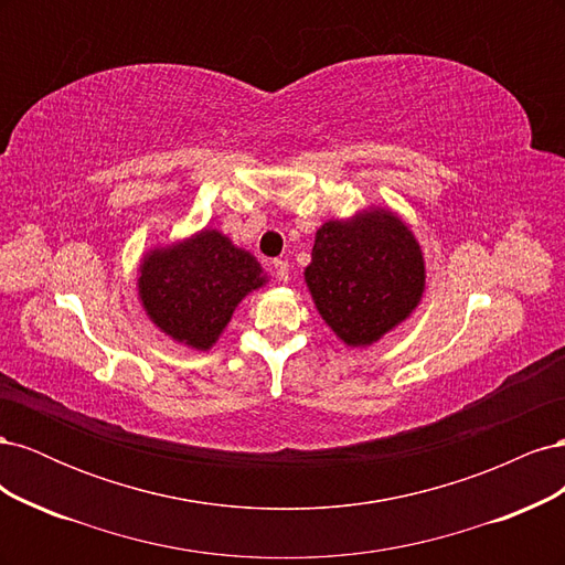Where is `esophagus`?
I'll return each instance as SVG.
<instances>
[{
	"label": "esophagus",
	"instance_id": "obj_1",
	"mask_svg": "<svg viewBox=\"0 0 565 565\" xmlns=\"http://www.w3.org/2000/svg\"><path fill=\"white\" fill-rule=\"evenodd\" d=\"M270 266H273V273H276V278H278V280H282V282H285V280L289 278V264H287L285 259H276V262H273Z\"/></svg>",
	"mask_w": 565,
	"mask_h": 565
}]
</instances>
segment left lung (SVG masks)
Listing matches in <instances>:
<instances>
[{
    "instance_id": "8db88e82",
    "label": "left lung",
    "mask_w": 565,
    "mask_h": 565,
    "mask_svg": "<svg viewBox=\"0 0 565 565\" xmlns=\"http://www.w3.org/2000/svg\"><path fill=\"white\" fill-rule=\"evenodd\" d=\"M303 280L347 347H370L409 318L424 295V256L401 216L370 207L316 233Z\"/></svg>"
}]
</instances>
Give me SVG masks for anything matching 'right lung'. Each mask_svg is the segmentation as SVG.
<instances>
[{"label":"right lung","mask_w":565,"mask_h":565,"mask_svg":"<svg viewBox=\"0 0 565 565\" xmlns=\"http://www.w3.org/2000/svg\"><path fill=\"white\" fill-rule=\"evenodd\" d=\"M268 280L262 264L224 233L204 228L150 249L139 266V299L148 318L179 344L210 351L235 306Z\"/></svg>","instance_id":"1"}]
</instances>
